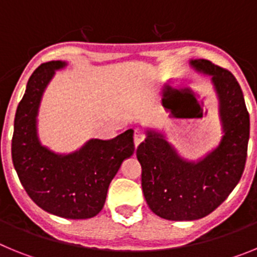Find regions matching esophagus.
<instances>
[{
	"mask_svg": "<svg viewBox=\"0 0 257 257\" xmlns=\"http://www.w3.org/2000/svg\"><path fill=\"white\" fill-rule=\"evenodd\" d=\"M144 138H145L144 133H143L142 130H139V128H136L135 133H134V144H135L136 148H138L140 143H142L143 140H144Z\"/></svg>",
	"mask_w": 257,
	"mask_h": 257,
	"instance_id": "1",
	"label": "esophagus"
}]
</instances>
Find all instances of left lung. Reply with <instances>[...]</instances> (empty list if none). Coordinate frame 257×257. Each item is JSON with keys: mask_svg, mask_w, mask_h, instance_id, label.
Masks as SVG:
<instances>
[{"mask_svg": "<svg viewBox=\"0 0 257 257\" xmlns=\"http://www.w3.org/2000/svg\"><path fill=\"white\" fill-rule=\"evenodd\" d=\"M190 65L211 76L224 133L220 144L194 162L179 156L163 134L148 130L136 149L145 201L157 216L172 221L202 219L225 201L243 174L249 138V114L235 77L206 59Z\"/></svg>", "mask_w": 257, "mask_h": 257, "instance_id": "obj_1", "label": "left lung"}]
</instances>
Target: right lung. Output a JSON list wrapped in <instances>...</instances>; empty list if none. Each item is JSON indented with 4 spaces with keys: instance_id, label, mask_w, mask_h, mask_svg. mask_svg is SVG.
<instances>
[{
    "instance_id": "1",
    "label": "right lung",
    "mask_w": 257,
    "mask_h": 257,
    "mask_svg": "<svg viewBox=\"0 0 257 257\" xmlns=\"http://www.w3.org/2000/svg\"><path fill=\"white\" fill-rule=\"evenodd\" d=\"M65 65L60 60L44 63L31 76L15 114L11 156L20 183L38 207L65 219H90L101 211L109 184L135 151L134 130L110 140H88L69 154L54 153L41 144V99L55 70Z\"/></svg>"
}]
</instances>
